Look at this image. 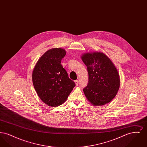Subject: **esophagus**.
<instances>
[{"mask_svg": "<svg viewBox=\"0 0 147 147\" xmlns=\"http://www.w3.org/2000/svg\"><path fill=\"white\" fill-rule=\"evenodd\" d=\"M75 83L76 84V85H78V84H79V80H75Z\"/></svg>", "mask_w": 147, "mask_h": 147, "instance_id": "34e87169", "label": "esophagus"}]
</instances>
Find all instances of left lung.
<instances>
[{
	"label": "left lung",
	"instance_id": "left-lung-1",
	"mask_svg": "<svg viewBox=\"0 0 147 147\" xmlns=\"http://www.w3.org/2000/svg\"><path fill=\"white\" fill-rule=\"evenodd\" d=\"M82 59L89 75L88 84L83 89L86 98L94 106L110 102L120 85L119 73L112 61L100 52L84 53Z\"/></svg>",
	"mask_w": 147,
	"mask_h": 147
}]
</instances>
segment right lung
Here are the masks:
<instances>
[{
  "label": "right lung",
  "mask_w": 147,
  "mask_h": 147,
  "mask_svg": "<svg viewBox=\"0 0 147 147\" xmlns=\"http://www.w3.org/2000/svg\"><path fill=\"white\" fill-rule=\"evenodd\" d=\"M65 55L61 48L48 50L38 59L32 72V82L38 96L52 107L63 104L76 86L61 63Z\"/></svg>",
  "instance_id": "1"
}]
</instances>
